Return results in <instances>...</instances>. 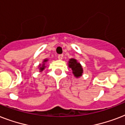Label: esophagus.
<instances>
[{
	"instance_id": "obj_1",
	"label": "esophagus",
	"mask_w": 125,
	"mask_h": 125,
	"mask_svg": "<svg viewBox=\"0 0 125 125\" xmlns=\"http://www.w3.org/2000/svg\"><path fill=\"white\" fill-rule=\"evenodd\" d=\"M58 58L59 60H62L63 58V54H59Z\"/></svg>"
}]
</instances>
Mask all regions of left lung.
<instances>
[{"label": "left lung", "mask_w": 125, "mask_h": 125, "mask_svg": "<svg viewBox=\"0 0 125 125\" xmlns=\"http://www.w3.org/2000/svg\"><path fill=\"white\" fill-rule=\"evenodd\" d=\"M69 67L73 71V73L74 76L76 78H79L82 75L83 73V69L80 63L77 62L76 59L71 58L69 60L68 63Z\"/></svg>", "instance_id": "obj_1"}]
</instances>
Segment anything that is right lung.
<instances>
[{"label":"right lung","mask_w":125,"mask_h":125,"mask_svg":"<svg viewBox=\"0 0 125 125\" xmlns=\"http://www.w3.org/2000/svg\"><path fill=\"white\" fill-rule=\"evenodd\" d=\"M47 61H48V59H45L44 60H43V64H42V65H41V64L40 65V72H42V71H43V70H44V69L45 68V63L47 62Z\"/></svg>","instance_id":"obj_1"}]
</instances>
